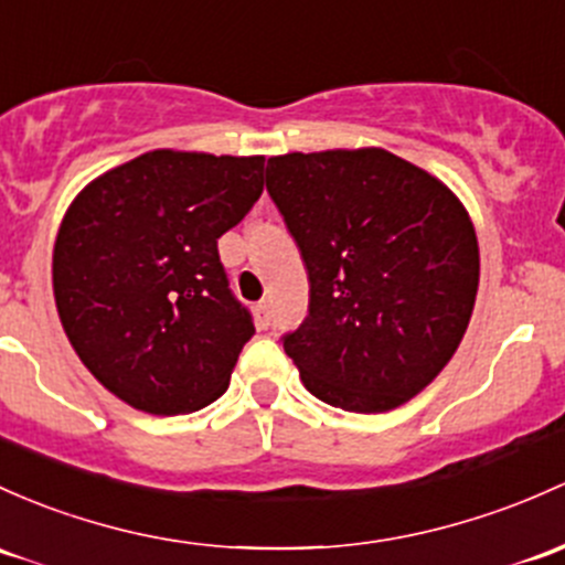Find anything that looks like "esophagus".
Listing matches in <instances>:
<instances>
[{
    "label": "esophagus",
    "mask_w": 565,
    "mask_h": 565,
    "mask_svg": "<svg viewBox=\"0 0 565 565\" xmlns=\"http://www.w3.org/2000/svg\"><path fill=\"white\" fill-rule=\"evenodd\" d=\"M254 313H257L259 328H267V324H270V302H267V300L257 302V306H254Z\"/></svg>",
    "instance_id": "34e87169"
}]
</instances>
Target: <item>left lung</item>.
I'll list each match as a JSON object with an SVG mask.
<instances>
[{"mask_svg": "<svg viewBox=\"0 0 565 565\" xmlns=\"http://www.w3.org/2000/svg\"><path fill=\"white\" fill-rule=\"evenodd\" d=\"M267 194L306 263L308 317L281 338L311 395L379 414L425 390L466 335L479 246L460 200L384 151L267 159Z\"/></svg>", "mask_w": 565, "mask_h": 565, "instance_id": "obj_1", "label": "left lung"}]
</instances>
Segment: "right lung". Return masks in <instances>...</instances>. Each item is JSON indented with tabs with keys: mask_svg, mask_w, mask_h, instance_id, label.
Returning a JSON list of instances; mask_svg holds the SVG:
<instances>
[{
	"mask_svg": "<svg viewBox=\"0 0 565 565\" xmlns=\"http://www.w3.org/2000/svg\"><path fill=\"white\" fill-rule=\"evenodd\" d=\"M265 157L148 151L70 205L53 246L58 319L99 384L173 417L224 395L248 308L230 289L218 237L263 194Z\"/></svg>",
	"mask_w": 565,
	"mask_h": 565,
	"instance_id": "right-lung-1",
	"label": "right lung"
}]
</instances>
